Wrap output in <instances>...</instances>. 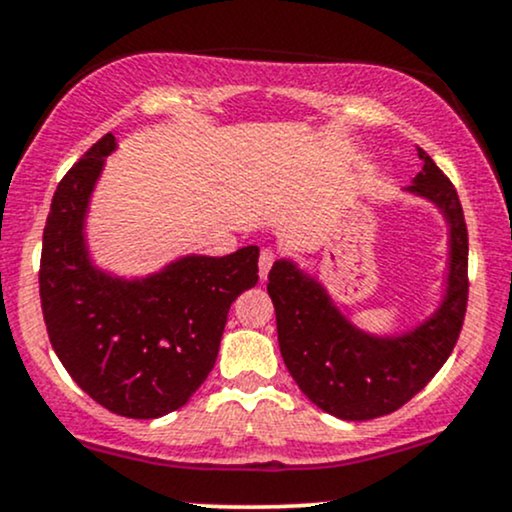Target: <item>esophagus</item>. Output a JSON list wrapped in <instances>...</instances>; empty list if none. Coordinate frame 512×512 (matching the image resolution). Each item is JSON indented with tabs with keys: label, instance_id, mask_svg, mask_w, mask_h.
Here are the masks:
<instances>
[{
	"label": "esophagus",
	"instance_id": "1",
	"mask_svg": "<svg viewBox=\"0 0 512 512\" xmlns=\"http://www.w3.org/2000/svg\"><path fill=\"white\" fill-rule=\"evenodd\" d=\"M272 264H274V252L272 250H262L260 252V279L262 281L267 279V274H269V269H272Z\"/></svg>",
	"mask_w": 512,
	"mask_h": 512
}]
</instances>
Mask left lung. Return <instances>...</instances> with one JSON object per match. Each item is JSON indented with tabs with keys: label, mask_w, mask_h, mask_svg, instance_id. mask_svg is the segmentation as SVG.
Segmentation results:
<instances>
[{
	"label": "left lung",
	"mask_w": 512,
	"mask_h": 512,
	"mask_svg": "<svg viewBox=\"0 0 512 512\" xmlns=\"http://www.w3.org/2000/svg\"><path fill=\"white\" fill-rule=\"evenodd\" d=\"M424 170L409 187L438 204L450 223V276L445 301L424 325L402 337H370L334 308L325 289L293 262L269 272V298L286 368L303 395L327 414L368 421L407 404L455 349L467 313V223L455 185L421 146Z\"/></svg>",
	"instance_id": "8db88e82"
}]
</instances>
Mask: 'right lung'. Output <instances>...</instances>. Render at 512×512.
<instances>
[{
	"instance_id": "obj_1",
	"label": "right lung",
	"mask_w": 512,
	"mask_h": 512,
	"mask_svg": "<svg viewBox=\"0 0 512 512\" xmlns=\"http://www.w3.org/2000/svg\"><path fill=\"white\" fill-rule=\"evenodd\" d=\"M105 134L57 185L43 231L40 305L55 354L74 383L127 419H158L187 404L219 354L231 303L257 284L260 248L182 257L149 279H115L88 260L84 214Z\"/></svg>"
}]
</instances>
